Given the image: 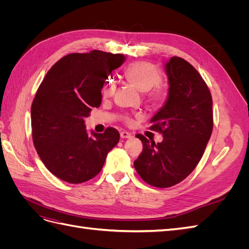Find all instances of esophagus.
Returning <instances> with one entry per match:
<instances>
[{"label": "esophagus", "mask_w": 249, "mask_h": 249, "mask_svg": "<svg viewBox=\"0 0 249 249\" xmlns=\"http://www.w3.org/2000/svg\"><path fill=\"white\" fill-rule=\"evenodd\" d=\"M120 137L124 138V139L131 138V137H132V134H131V133H129V132H125V131H124V132L120 133Z\"/></svg>", "instance_id": "34e87169"}]
</instances>
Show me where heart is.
Here are the masks:
<instances>
[{
	"mask_svg": "<svg viewBox=\"0 0 249 249\" xmlns=\"http://www.w3.org/2000/svg\"><path fill=\"white\" fill-rule=\"evenodd\" d=\"M124 77L131 84L140 92H147L150 89L155 88L150 93V101L159 102L163 97V90L158 85L161 82V73L157 70V67L145 61L134 62L124 71ZM115 91V83L113 81L108 82L103 90L104 96L109 97L113 95ZM129 123H132L129 120Z\"/></svg>",
	"mask_w": 249,
	"mask_h": 249,
	"instance_id": "b5f03b06",
	"label": "heart"
}]
</instances>
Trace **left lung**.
Returning <instances> with one entry per match:
<instances>
[{
	"label": "left lung",
	"instance_id": "1",
	"mask_svg": "<svg viewBox=\"0 0 249 249\" xmlns=\"http://www.w3.org/2000/svg\"><path fill=\"white\" fill-rule=\"evenodd\" d=\"M168 92L163 106L150 119L160 132L155 143L137 135L143 150L134 166L147 184L167 188L182 182L196 167L213 130V101L198 71L179 57L165 64Z\"/></svg>",
	"mask_w": 249,
	"mask_h": 249
}]
</instances>
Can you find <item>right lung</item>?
I'll return each instance as SVG.
<instances>
[{"label": "right lung", "instance_id": "1", "mask_svg": "<svg viewBox=\"0 0 249 249\" xmlns=\"http://www.w3.org/2000/svg\"><path fill=\"white\" fill-rule=\"evenodd\" d=\"M124 61V55L99 50L73 53L52 66L37 90L31 107L34 146L46 167L64 182L94 178L118 143L117 130L89 133L85 118L101 106L105 81Z\"/></svg>", "mask_w": 249, "mask_h": 249}]
</instances>
